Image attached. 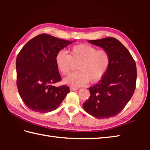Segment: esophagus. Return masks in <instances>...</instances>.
Returning <instances> with one entry per match:
<instances>
[{
	"label": "esophagus",
	"instance_id": "obj_1",
	"mask_svg": "<svg viewBox=\"0 0 150 150\" xmlns=\"http://www.w3.org/2000/svg\"><path fill=\"white\" fill-rule=\"evenodd\" d=\"M70 91H77L78 90V88H75V87H70Z\"/></svg>",
	"mask_w": 150,
	"mask_h": 150
}]
</instances>
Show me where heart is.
Here are the masks:
<instances>
[{
  "label": "heart",
  "instance_id": "obj_1",
  "mask_svg": "<svg viewBox=\"0 0 150 150\" xmlns=\"http://www.w3.org/2000/svg\"><path fill=\"white\" fill-rule=\"evenodd\" d=\"M110 55L105 50H98L93 45L81 44L74 45L70 55L60 50L55 57L57 69L63 75L69 74L74 63L79 70L63 79L65 84L79 87L88 82H97L107 72L110 65Z\"/></svg>",
  "mask_w": 150,
  "mask_h": 150
}]
</instances>
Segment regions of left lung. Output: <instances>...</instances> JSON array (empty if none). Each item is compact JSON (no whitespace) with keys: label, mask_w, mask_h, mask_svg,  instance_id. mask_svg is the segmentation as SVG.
Listing matches in <instances>:
<instances>
[{"label":"left lung","mask_w":150,"mask_h":150,"mask_svg":"<svg viewBox=\"0 0 150 150\" xmlns=\"http://www.w3.org/2000/svg\"><path fill=\"white\" fill-rule=\"evenodd\" d=\"M110 55L107 72L97 84L90 87V96L83 104L86 112L96 118H108L123 110L136 88L135 61L129 51L115 38L88 40Z\"/></svg>","instance_id":"left-lung-1"}]
</instances>
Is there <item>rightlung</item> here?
<instances>
[{"label":"right lung","mask_w":150,"mask_h":150,"mask_svg":"<svg viewBox=\"0 0 150 150\" xmlns=\"http://www.w3.org/2000/svg\"><path fill=\"white\" fill-rule=\"evenodd\" d=\"M73 42L42 34L28 42L16 58L17 87L22 100L33 111L54 110L64 100L69 87H55L62 79L55 65L57 53Z\"/></svg>","instance_id":"obj_1"}]
</instances>
